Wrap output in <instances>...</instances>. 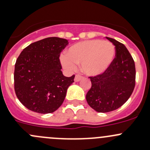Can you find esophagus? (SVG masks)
Segmentation results:
<instances>
[{"mask_svg":"<svg viewBox=\"0 0 150 150\" xmlns=\"http://www.w3.org/2000/svg\"><path fill=\"white\" fill-rule=\"evenodd\" d=\"M81 79H82V76H81V75H75V82H79Z\"/></svg>","mask_w":150,"mask_h":150,"instance_id":"1","label":"esophagus"}]
</instances>
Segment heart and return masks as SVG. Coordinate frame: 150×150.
Returning a JSON list of instances; mask_svg holds the SVG:
<instances>
[{"mask_svg":"<svg viewBox=\"0 0 150 150\" xmlns=\"http://www.w3.org/2000/svg\"><path fill=\"white\" fill-rule=\"evenodd\" d=\"M115 57V48L112 43L102 40H88L71 46L65 56L62 57V64L69 70L81 64V70L88 76H97L104 73L111 65Z\"/></svg>","mask_w":150,"mask_h":150,"instance_id":"1","label":"heart"}]
</instances>
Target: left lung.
<instances>
[{"label": "left lung", "instance_id": "1", "mask_svg": "<svg viewBox=\"0 0 150 150\" xmlns=\"http://www.w3.org/2000/svg\"><path fill=\"white\" fill-rule=\"evenodd\" d=\"M115 48V58L101 75L90 77L91 88L86 94L88 105L98 112L113 111L127 102L135 87V63L123 44L106 37Z\"/></svg>", "mask_w": 150, "mask_h": 150}]
</instances>
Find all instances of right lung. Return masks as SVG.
<instances>
[{"instance_id": "1", "label": "right lung", "mask_w": 150, "mask_h": 150, "mask_svg": "<svg viewBox=\"0 0 150 150\" xmlns=\"http://www.w3.org/2000/svg\"><path fill=\"white\" fill-rule=\"evenodd\" d=\"M68 40L51 37L27 46L15 64L14 90L25 107L41 114L54 112L65 99L75 75L65 77L59 61Z\"/></svg>"}]
</instances>
